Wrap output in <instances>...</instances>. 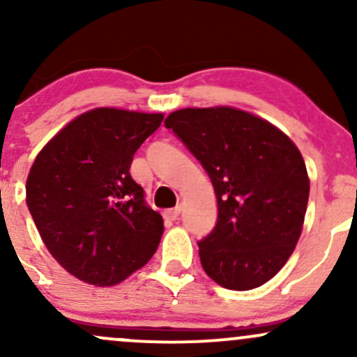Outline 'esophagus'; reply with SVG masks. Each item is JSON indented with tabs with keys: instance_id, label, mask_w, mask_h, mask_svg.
Returning a JSON list of instances; mask_svg holds the SVG:
<instances>
[{
	"instance_id": "obj_1",
	"label": "esophagus",
	"mask_w": 357,
	"mask_h": 357,
	"mask_svg": "<svg viewBox=\"0 0 357 357\" xmlns=\"http://www.w3.org/2000/svg\"><path fill=\"white\" fill-rule=\"evenodd\" d=\"M181 210H183V206L181 204H179V206H176V208H173V210H167L166 213H165V216L167 220H171V221H176L179 218V215H181Z\"/></svg>"
}]
</instances>
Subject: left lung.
<instances>
[{"label": "left lung", "mask_w": 357, "mask_h": 357, "mask_svg": "<svg viewBox=\"0 0 357 357\" xmlns=\"http://www.w3.org/2000/svg\"><path fill=\"white\" fill-rule=\"evenodd\" d=\"M165 126L215 188L218 220L198 241L204 272L225 289L264 285L301 238L310 190L301 151L275 126L233 107L176 110Z\"/></svg>", "instance_id": "obj_1"}]
</instances>
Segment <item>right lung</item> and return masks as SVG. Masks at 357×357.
<instances>
[{
  "label": "right lung",
  "instance_id": "right-lung-1",
  "mask_svg": "<svg viewBox=\"0 0 357 357\" xmlns=\"http://www.w3.org/2000/svg\"><path fill=\"white\" fill-rule=\"evenodd\" d=\"M162 114L100 107L82 114L36 155L26 204L53 258L87 284L109 287L144 267L162 216L130 176L134 154Z\"/></svg>",
  "mask_w": 357,
  "mask_h": 357
}]
</instances>
